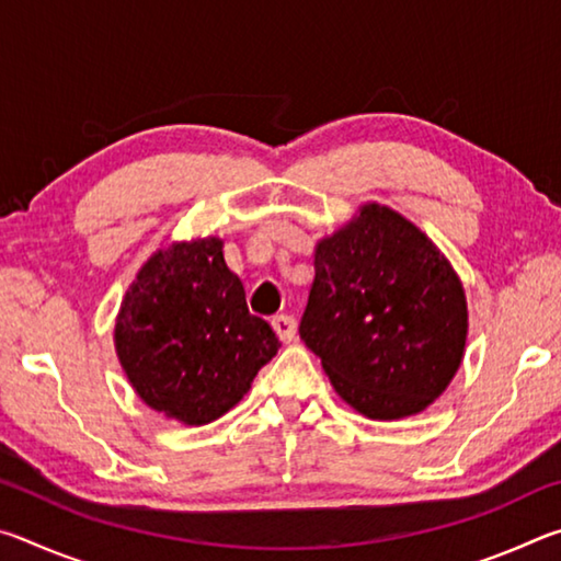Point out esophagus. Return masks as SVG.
Returning <instances> with one entry per match:
<instances>
[{
    "mask_svg": "<svg viewBox=\"0 0 561 561\" xmlns=\"http://www.w3.org/2000/svg\"><path fill=\"white\" fill-rule=\"evenodd\" d=\"M272 327H274V331H277V336L284 341V344H289V341H294V334H297V321L287 314L272 317Z\"/></svg>",
    "mask_w": 561,
    "mask_h": 561,
    "instance_id": "esophagus-1",
    "label": "esophagus"
}]
</instances>
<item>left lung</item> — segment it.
<instances>
[{"instance_id":"obj_1","label":"left lung","mask_w":561,"mask_h":561,"mask_svg":"<svg viewBox=\"0 0 561 561\" xmlns=\"http://www.w3.org/2000/svg\"><path fill=\"white\" fill-rule=\"evenodd\" d=\"M299 334L354 411L398 421L425 411L458 374L468 299L421 227L393 207L364 203L314 247Z\"/></svg>"}]
</instances>
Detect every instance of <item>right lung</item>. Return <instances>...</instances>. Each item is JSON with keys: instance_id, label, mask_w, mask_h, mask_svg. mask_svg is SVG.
<instances>
[{"instance_id": "add662e5", "label": "right lung", "mask_w": 561, "mask_h": 561, "mask_svg": "<svg viewBox=\"0 0 561 561\" xmlns=\"http://www.w3.org/2000/svg\"><path fill=\"white\" fill-rule=\"evenodd\" d=\"M222 247L215 234L160 247L128 284L113 327L133 391L183 425H207L234 408L282 346L247 309Z\"/></svg>"}]
</instances>
